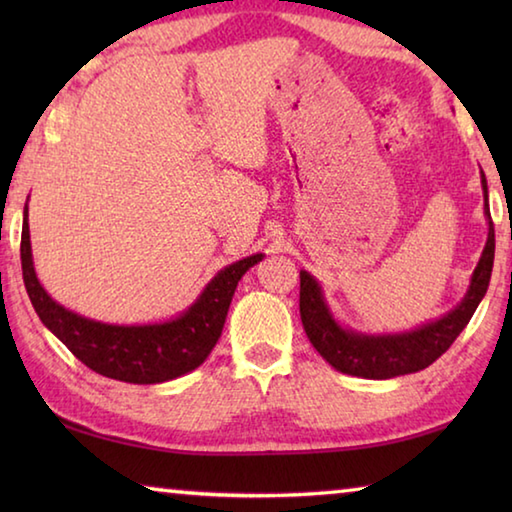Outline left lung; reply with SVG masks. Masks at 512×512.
Returning a JSON list of instances; mask_svg holds the SVG:
<instances>
[{"label":"left lung","instance_id":"left-lung-1","mask_svg":"<svg viewBox=\"0 0 512 512\" xmlns=\"http://www.w3.org/2000/svg\"><path fill=\"white\" fill-rule=\"evenodd\" d=\"M481 187L488 216V241L476 264L470 289L461 305L443 318L402 334H359L336 323L323 298V289L307 271H300V318L307 339L329 366L345 375L366 379H393L424 370L449 350L456 336L470 323L472 314L488 291L492 262H495V225L488 207V183L481 171Z\"/></svg>","mask_w":512,"mask_h":512}]
</instances>
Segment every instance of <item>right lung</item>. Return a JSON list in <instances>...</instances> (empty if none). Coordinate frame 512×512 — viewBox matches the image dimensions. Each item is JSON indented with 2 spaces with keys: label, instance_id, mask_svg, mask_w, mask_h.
Here are the masks:
<instances>
[{
  "label": "right lung",
  "instance_id": "right-lung-1",
  "mask_svg": "<svg viewBox=\"0 0 512 512\" xmlns=\"http://www.w3.org/2000/svg\"><path fill=\"white\" fill-rule=\"evenodd\" d=\"M22 275L24 287L42 323L67 345L76 359L103 377L128 384H162L201 366L219 341L225 316L241 277L264 255L225 266L212 277L192 307L178 318L153 325H108L74 314L49 296L33 268L29 210L22 221Z\"/></svg>",
  "mask_w": 512,
  "mask_h": 512
}]
</instances>
